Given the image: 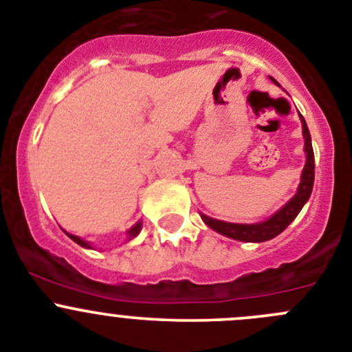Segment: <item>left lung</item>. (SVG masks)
I'll return each instance as SVG.
<instances>
[{
    "instance_id": "obj_1",
    "label": "left lung",
    "mask_w": 352,
    "mask_h": 352,
    "mask_svg": "<svg viewBox=\"0 0 352 352\" xmlns=\"http://www.w3.org/2000/svg\"><path fill=\"white\" fill-rule=\"evenodd\" d=\"M274 80V78H272ZM274 83H277L274 80ZM302 120V129H304V138H305V153H307V162H305L304 173H302V182L298 186V192H296L295 197L281 208L274 216H270L269 220L263 221V223L256 225H241V223H227V221L212 220L209 216L202 214V220L208 227H211L212 230H216L218 234L227 235L230 239L235 241H244V243H263V241L274 239L276 235L281 234L289 223L296 218V214L300 212V209L304 208V204L307 202V199L311 197L312 185H314V151H312V143H311V134H309L307 124H305L304 117L300 115Z\"/></svg>"
}]
</instances>
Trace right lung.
<instances>
[{
  "label": "right lung",
  "instance_id": "1",
  "mask_svg": "<svg viewBox=\"0 0 352 352\" xmlns=\"http://www.w3.org/2000/svg\"><path fill=\"white\" fill-rule=\"evenodd\" d=\"M140 230H141V221H140V223L134 225V227H132L131 230H129V239H132V237H136V235L140 234ZM67 235H69V234H67ZM69 237H71V239H73V241H75L76 244H80V246L90 248L89 243H85V241H82V239H80V237H76V235H69Z\"/></svg>",
  "mask_w": 352,
  "mask_h": 352
}]
</instances>
